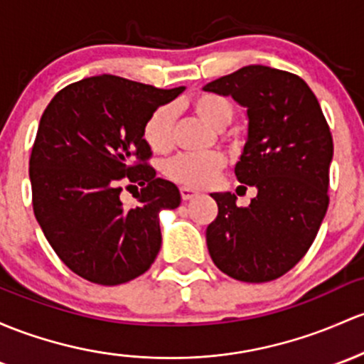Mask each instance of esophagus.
Returning <instances> with one entry per match:
<instances>
[{"label": "esophagus", "mask_w": 364, "mask_h": 364, "mask_svg": "<svg viewBox=\"0 0 364 364\" xmlns=\"http://www.w3.org/2000/svg\"><path fill=\"white\" fill-rule=\"evenodd\" d=\"M198 194H199L198 191H193V189H189V187H181V196H182L183 201H189V199L196 198Z\"/></svg>", "instance_id": "esophagus-1"}]
</instances>
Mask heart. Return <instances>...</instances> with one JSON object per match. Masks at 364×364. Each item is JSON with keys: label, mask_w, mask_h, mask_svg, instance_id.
<instances>
[{"label": "heart", "mask_w": 364, "mask_h": 364, "mask_svg": "<svg viewBox=\"0 0 364 364\" xmlns=\"http://www.w3.org/2000/svg\"><path fill=\"white\" fill-rule=\"evenodd\" d=\"M187 107L215 130H224L234 118V104L228 97L212 92H199L187 100ZM175 111L171 105H159L147 116L142 127V139L154 152H168L173 147ZM225 166V158L220 152H182L165 163V175L175 183L189 189H201L215 182Z\"/></svg>", "instance_id": "b5f03b06"}]
</instances>
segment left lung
Wrapping results in <instances>:
<instances>
[{"label": "left lung", "instance_id": "obj_1", "mask_svg": "<svg viewBox=\"0 0 364 364\" xmlns=\"http://www.w3.org/2000/svg\"><path fill=\"white\" fill-rule=\"evenodd\" d=\"M205 92L230 95L248 109V140L234 171L259 191L246 208L234 194H212L218 215L206 228L210 257L237 281L277 279L306 255L326 215L330 127L302 77L267 65L237 69Z\"/></svg>", "mask_w": 364, "mask_h": 364}]
</instances>
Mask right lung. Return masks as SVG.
Instances as JSON below:
<instances>
[{
    "label": "right lung",
    "instance_id": "obj_1",
    "mask_svg": "<svg viewBox=\"0 0 364 364\" xmlns=\"http://www.w3.org/2000/svg\"><path fill=\"white\" fill-rule=\"evenodd\" d=\"M182 90L102 74L68 85L46 105L29 158L33 210L74 274L114 287L154 262L161 248L158 213L177 208L181 193L156 178L142 127ZM124 181L143 186L134 209L119 199Z\"/></svg>",
    "mask_w": 364,
    "mask_h": 364
}]
</instances>
